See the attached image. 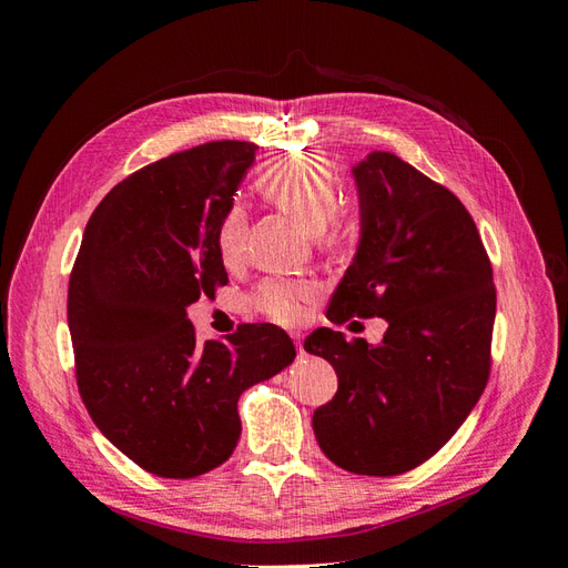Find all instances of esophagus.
Wrapping results in <instances>:
<instances>
[{"label": "esophagus", "instance_id": "34e87169", "mask_svg": "<svg viewBox=\"0 0 568 568\" xmlns=\"http://www.w3.org/2000/svg\"><path fill=\"white\" fill-rule=\"evenodd\" d=\"M291 338H294V343H296L298 355H305V351H303V336L301 334H291Z\"/></svg>", "mask_w": 568, "mask_h": 568}]
</instances>
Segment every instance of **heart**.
Returning <instances> with one entry per match:
<instances>
[{
    "mask_svg": "<svg viewBox=\"0 0 568 568\" xmlns=\"http://www.w3.org/2000/svg\"><path fill=\"white\" fill-rule=\"evenodd\" d=\"M255 189L265 201L313 232L317 244L336 248L353 234V217L336 203L338 180L334 165L320 153H288L267 163L255 178ZM220 261L239 267L248 251V217L239 203L222 213L215 230ZM317 294V284L307 280L270 277L253 291V305L274 322L294 324L305 315V305Z\"/></svg>",
    "mask_w": 568,
    "mask_h": 568,
    "instance_id": "1",
    "label": "heart"
}]
</instances>
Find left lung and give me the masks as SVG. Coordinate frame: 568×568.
I'll use <instances>...</instances> for the list:
<instances>
[{
	"label": "left lung",
	"mask_w": 568,
	"mask_h": 568,
	"mask_svg": "<svg viewBox=\"0 0 568 568\" xmlns=\"http://www.w3.org/2000/svg\"><path fill=\"white\" fill-rule=\"evenodd\" d=\"M359 246L326 320L384 317L379 346L315 329L305 351L338 390L313 428L336 467L398 476L434 457L469 417L490 374L495 284L462 201L388 151L353 168Z\"/></svg>",
	"instance_id": "obj_1"
}]
</instances>
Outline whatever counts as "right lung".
I'll return each instance as SVG.
<instances>
[{
	"label": "right lung",
	"mask_w": 568,
	"mask_h": 568,
	"mask_svg": "<svg viewBox=\"0 0 568 568\" xmlns=\"http://www.w3.org/2000/svg\"><path fill=\"white\" fill-rule=\"evenodd\" d=\"M209 142L115 184L97 205L68 282L75 379L90 417L149 474L194 478L236 448L239 395L294 363L274 324L199 343L186 307L227 284L217 222L255 161Z\"/></svg>",
	"instance_id": "add662e5"
}]
</instances>
